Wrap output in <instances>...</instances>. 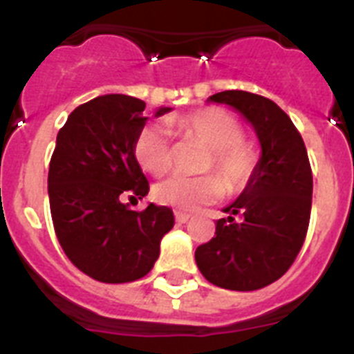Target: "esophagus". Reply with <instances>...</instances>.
<instances>
[{
  "mask_svg": "<svg viewBox=\"0 0 354 354\" xmlns=\"http://www.w3.org/2000/svg\"><path fill=\"white\" fill-rule=\"evenodd\" d=\"M189 218H192V216L186 214V212L175 211V221H177V223H187V221H189Z\"/></svg>",
  "mask_w": 354,
  "mask_h": 354,
  "instance_id": "esophagus-1",
  "label": "esophagus"
}]
</instances>
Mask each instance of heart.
<instances>
[{
  "label": "heart",
  "mask_w": 354,
  "mask_h": 354,
  "mask_svg": "<svg viewBox=\"0 0 354 354\" xmlns=\"http://www.w3.org/2000/svg\"><path fill=\"white\" fill-rule=\"evenodd\" d=\"M170 127L184 140H196L207 147L202 170H216L221 175L204 174L198 177L174 175L154 187L159 204L180 211H193L216 202L223 195L225 183L230 193L243 192L257 174V149L243 140V126L234 115L216 106L200 108L175 117ZM140 167L152 175L167 174L174 165V147L167 127L147 124L138 131L133 145Z\"/></svg>",
  "instance_id": "1"
}]
</instances>
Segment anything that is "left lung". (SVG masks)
Listing matches in <instances>:
<instances>
[{
    "instance_id": "left-lung-1",
    "label": "left lung",
    "mask_w": 354,
    "mask_h": 354,
    "mask_svg": "<svg viewBox=\"0 0 354 354\" xmlns=\"http://www.w3.org/2000/svg\"><path fill=\"white\" fill-rule=\"evenodd\" d=\"M209 101L236 108L259 136L262 156L252 183L216 221L195 261L205 280L221 289L257 290L277 282L298 257L312 209V168L301 134L268 97L225 90ZM239 215L241 222L235 221Z\"/></svg>"
}]
</instances>
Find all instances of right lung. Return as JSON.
<instances>
[{"label": "right lung", "mask_w": 354, "mask_h": 354, "mask_svg": "<svg viewBox=\"0 0 354 354\" xmlns=\"http://www.w3.org/2000/svg\"><path fill=\"white\" fill-rule=\"evenodd\" d=\"M145 102L109 93L77 106L56 136L49 162L51 218L60 246L77 270L97 282L127 283L145 277L159 243L174 227L167 205L133 211L149 180L133 145L145 126ZM170 108L158 109L159 115Z\"/></svg>", "instance_id": "right-lung-1"}]
</instances>
